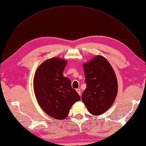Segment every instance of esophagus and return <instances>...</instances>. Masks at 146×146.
Masks as SVG:
<instances>
[{
  "label": "esophagus",
  "mask_w": 146,
  "mask_h": 146,
  "mask_svg": "<svg viewBox=\"0 0 146 146\" xmlns=\"http://www.w3.org/2000/svg\"><path fill=\"white\" fill-rule=\"evenodd\" d=\"M76 91L77 92V93L79 95L81 96V90H80V89H79V88H78V89H76Z\"/></svg>",
  "instance_id": "obj_1"
}]
</instances>
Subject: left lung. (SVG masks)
Returning a JSON list of instances; mask_svg holds the SVG:
<instances>
[{"mask_svg":"<svg viewBox=\"0 0 146 146\" xmlns=\"http://www.w3.org/2000/svg\"><path fill=\"white\" fill-rule=\"evenodd\" d=\"M86 88L82 100L94 116H99L111 107L117 94V80L111 64L105 57L96 55L83 63Z\"/></svg>","mask_w":146,"mask_h":146,"instance_id":"left-lung-1","label":"left lung"}]
</instances>
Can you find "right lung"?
<instances>
[{
    "label": "right lung",
    "mask_w": 146,
    "mask_h": 146,
    "mask_svg": "<svg viewBox=\"0 0 146 146\" xmlns=\"http://www.w3.org/2000/svg\"><path fill=\"white\" fill-rule=\"evenodd\" d=\"M67 60L54 57L39 66L33 78L35 97L41 109L58 120L64 119L80 97L63 73Z\"/></svg>",
    "instance_id": "1"
}]
</instances>
